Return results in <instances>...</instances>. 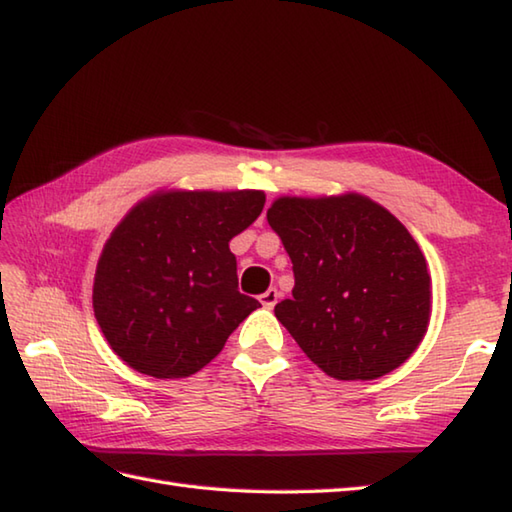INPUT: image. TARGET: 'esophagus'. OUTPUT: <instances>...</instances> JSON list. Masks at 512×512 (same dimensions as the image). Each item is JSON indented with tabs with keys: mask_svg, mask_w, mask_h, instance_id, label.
I'll return each mask as SVG.
<instances>
[{
	"mask_svg": "<svg viewBox=\"0 0 512 512\" xmlns=\"http://www.w3.org/2000/svg\"><path fill=\"white\" fill-rule=\"evenodd\" d=\"M278 298H281V292H278L276 287H269L265 294H260V303H263V307H267V310H272V307L278 303Z\"/></svg>",
	"mask_w": 512,
	"mask_h": 512,
	"instance_id": "obj_1",
	"label": "esophagus"
}]
</instances>
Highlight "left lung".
<instances>
[{
    "label": "left lung",
    "mask_w": 512,
    "mask_h": 512,
    "mask_svg": "<svg viewBox=\"0 0 512 512\" xmlns=\"http://www.w3.org/2000/svg\"><path fill=\"white\" fill-rule=\"evenodd\" d=\"M267 223L294 265L274 314L327 376L372 381L397 370L428 332L432 281L410 231L368 196H281Z\"/></svg>",
    "instance_id": "1"
}]
</instances>
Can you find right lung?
<instances>
[{"label":"right lung","instance_id":"obj_1","mask_svg":"<svg viewBox=\"0 0 512 512\" xmlns=\"http://www.w3.org/2000/svg\"><path fill=\"white\" fill-rule=\"evenodd\" d=\"M263 205L258 189H162L120 220L95 269L93 312L129 368L156 379L196 374L260 307L238 292L229 240Z\"/></svg>","mask_w":512,"mask_h":512}]
</instances>
